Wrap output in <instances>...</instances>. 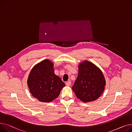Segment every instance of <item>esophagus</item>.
Returning <instances> with one entry per match:
<instances>
[{
	"label": "esophagus",
	"mask_w": 132,
	"mask_h": 132,
	"mask_svg": "<svg viewBox=\"0 0 132 132\" xmlns=\"http://www.w3.org/2000/svg\"><path fill=\"white\" fill-rule=\"evenodd\" d=\"M65 84L67 86H70L71 84V81H68L65 82Z\"/></svg>",
	"instance_id": "obj_1"
}]
</instances>
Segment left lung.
I'll return each instance as SVG.
<instances>
[{
    "mask_svg": "<svg viewBox=\"0 0 132 132\" xmlns=\"http://www.w3.org/2000/svg\"><path fill=\"white\" fill-rule=\"evenodd\" d=\"M106 84L102 72L93 63L84 61L78 66V75L72 86L76 96L84 102L97 100Z\"/></svg>",
    "mask_w": 132,
    "mask_h": 132,
    "instance_id": "8db88e82",
    "label": "left lung"
}]
</instances>
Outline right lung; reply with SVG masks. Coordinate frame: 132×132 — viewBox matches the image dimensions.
Returning a JSON list of instances; mask_svg holds the SVG:
<instances>
[{
	"label": "right lung",
	"instance_id": "obj_1",
	"mask_svg": "<svg viewBox=\"0 0 132 132\" xmlns=\"http://www.w3.org/2000/svg\"><path fill=\"white\" fill-rule=\"evenodd\" d=\"M28 86L32 96L43 102H50L56 98L65 84L54 73V64L45 60L35 65L30 72Z\"/></svg>",
	"mask_w": 132,
	"mask_h": 132
}]
</instances>
